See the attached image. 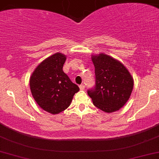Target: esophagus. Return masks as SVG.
<instances>
[{
	"mask_svg": "<svg viewBox=\"0 0 159 159\" xmlns=\"http://www.w3.org/2000/svg\"><path fill=\"white\" fill-rule=\"evenodd\" d=\"M79 88H80V90H84V85H83V84L79 85Z\"/></svg>",
	"mask_w": 159,
	"mask_h": 159,
	"instance_id": "34e87169",
	"label": "esophagus"
}]
</instances>
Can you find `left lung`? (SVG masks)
Segmentation results:
<instances>
[{
    "instance_id": "8db88e82",
    "label": "left lung",
    "mask_w": 159,
    "mask_h": 159,
    "mask_svg": "<svg viewBox=\"0 0 159 159\" xmlns=\"http://www.w3.org/2000/svg\"><path fill=\"white\" fill-rule=\"evenodd\" d=\"M96 86L88 90L93 105L107 113L119 110L128 102L134 88V78L121 62L107 54L92 55Z\"/></svg>"
}]
</instances>
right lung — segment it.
I'll return each instance as SVG.
<instances>
[{"label":"right lung","mask_w":159,"mask_h":159,"mask_svg":"<svg viewBox=\"0 0 159 159\" xmlns=\"http://www.w3.org/2000/svg\"><path fill=\"white\" fill-rule=\"evenodd\" d=\"M66 57L56 53L38 65L29 80L33 98L38 105L49 113L56 115L70 106L79 88L62 71Z\"/></svg>","instance_id":"add662e5"}]
</instances>
